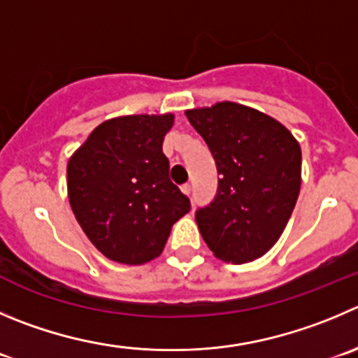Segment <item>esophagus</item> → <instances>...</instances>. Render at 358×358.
<instances>
[{"instance_id":"esophagus-1","label":"esophagus","mask_w":358,"mask_h":358,"mask_svg":"<svg viewBox=\"0 0 358 358\" xmlns=\"http://www.w3.org/2000/svg\"><path fill=\"white\" fill-rule=\"evenodd\" d=\"M181 189H182V193H185V195H192V185H182L181 186Z\"/></svg>"}]
</instances>
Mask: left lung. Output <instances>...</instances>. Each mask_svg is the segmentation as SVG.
Here are the masks:
<instances>
[{
    "instance_id": "left-lung-1",
    "label": "left lung",
    "mask_w": 358,
    "mask_h": 358,
    "mask_svg": "<svg viewBox=\"0 0 358 358\" xmlns=\"http://www.w3.org/2000/svg\"><path fill=\"white\" fill-rule=\"evenodd\" d=\"M216 162L217 192L199 207L200 234L217 258H260L283 234L301 192V145L281 122L221 101L186 110Z\"/></svg>"
}]
</instances>
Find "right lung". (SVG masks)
I'll return each instance as SVG.
<instances>
[{
    "label": "right lung",
    "mask_w": 358,
    "mask_h": 358,
    "mask_svg": "<svg viewBox=\"0 0 358 358\" xmlns=\"http://www.w3.org/2000/svg\"><path fill=\"white\" fill-rule=\"evenodd\" d=\"M173 115H124L96 126L68 162V199L87 239L110 260L159 257L189 199L169 177L163 137Z\"/></svg>",
    "instance_id": "obj_1"
}]
</instances>
